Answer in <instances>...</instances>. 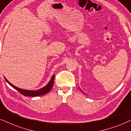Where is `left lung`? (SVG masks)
<instances>
[{"instance_id":"8db88e82","label":"left lung","mask_w":131,"mask_h":131,"mask_svg":"<svg viewBox=\"0 0 131 131\" xmlns=\"http://www.w3.org/2000/svg\"><path fill=\"white\" fill-rule=\"evenodd\" d=\"M80 90H81V89H80ZM81 91H82V90H81ZM82 92H83V91H82ZM83 93H84V92H83Z\"/></svg>"}]
</instances>
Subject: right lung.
Instances as JSON below:
<instances>
[{"label":"right lung","instance_id":"right-lung-1","mask_svg":"<svg viewBox=\"0 0 131 131\" xmlns=\"http://www.w3.org/2000/svg\"><path fill=\"white\" fill-rule=\"evenodd\" d=\"M5 79L6 80V81L10 85L11 87H13L14 89H15V90H17L18 92H20L21 94H22L23 95L26 96H39L45 95V94L47 93L48 92L50 91V90L51 89L53 88V84H54V75L52 77L51 80L49 81L47 84L46 86L43 87L42 88L36 90H26V89H20L17 87L15 86L14 85H13V84H11L10 82H9L8 80L5 77Z\"/></svg>","mask_w":131,"mask_h":131}]
</instances>
